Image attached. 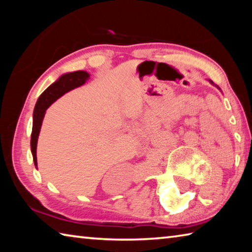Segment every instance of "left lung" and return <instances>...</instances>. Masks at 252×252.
Instances as JSON below:
<instances>
[{"instance_id":"1","label":"left lung","mask_w":252,"mask_h":252,"mask_svg":"<svg viewBox=\"0 0 252 252\" xmlns=\"http://www.w3.org/2000/svg\"><path fill=\"white\" fill-rule=\"evenodd\" d=\"M210 82H211V84H213V82H212V81H210ZM216 87H217V88H218V89H219V87H218V85H216Z\"/></svg>"}]
</instances>
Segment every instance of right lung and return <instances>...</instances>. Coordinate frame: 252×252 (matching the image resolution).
I'll use <instances>...</instances> for the list:
<instances>
[{
    "label": "right lung",
    "instance_id": "obj_1",
    "mask_svg": "<svg viewBox=\"0 0 252 252\" xmlns=\"http://www.w3.org/2000/svg\"><path fill=\"white\" fill-rule=\"evenodd\" d=\"M89 79H90V74L85 71H75L71 72V73H65L60 76L58 81H55L54 83L51 84L50 87L42 93L39 99H37L33 113V127L31 134V151L34 164L35 165H37V138H39L42 121H43L46 109H48L54 101H57L60 96H62L64 93L73 90L75 88L83 85Z\"/></svg>",
    "mask_w": 252,
    "mask_h": 252
}]
</instances>
